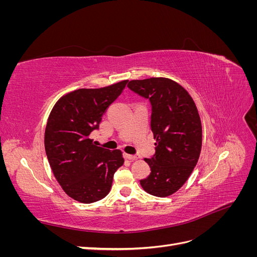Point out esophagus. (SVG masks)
I'll return each mask as SVG.
<instances>
[{
    "instance_id": "1",
    "label": "esophagus",
    "mask_w": 257,
    "mask_h": 257,
    "mask_svg": "<svg viewBox=\"0 0 257 257\" xmlns=\"http://www.w3.org/2000/svg\"><path fill=\"white\" fill-rule=\"evenodd\" d=\"M125 158L130 161H136L138 160V158L136 157V155H132V154H125Z\"/></svg>"
}]
</instances>
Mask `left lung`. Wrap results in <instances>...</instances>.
Segmentation results:
<instances>
[{
  "mask_svg": "<svg viewBox=\"0 0 257 257\" xmlns=\"http://www.w3.org/2000/svg\"><path fill=\"white\" fill-rule=\"evenodd\" d=\"M127 87L152 105L151 131L157 147L154 157L145 159L151 173L141 181L142 188L153 196L173 195L199 159L203 130L197 107L182 85L164 77L131 80Z\"/></svg>",
  "mask_w": 257,
  "mask_h": 257,
  "instance_id": "8db88e82",
  "label": "left lung"
}]
</instances>
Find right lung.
Wrapping results in <instances>:
<instances>
[{
    "mask_svg": "<svg viewBox=\"0 0 257 257\" xmlns=\"http://www.w3.org/2000/svg\"><path fill=\"white\" fill-rule=\"evenodd\" d=\"M127 81L66 93L49 114L45 130L49 165L61 188L79 203H95L107 196L113 174L124 163L121 150L97 147L90 136Z\"/></svg>",
    "mask_w": 257,
    "mask_h": 257,
    "instance_id": "add662e5",
    "label": "right lung"
}]
</instances>
